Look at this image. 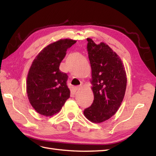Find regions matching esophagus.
Wrapping results in <instances>:
<instances>
[{
	"mask_svg": "<svg viewBox=\"0 0 156 156\" xmlns=\"http://www.w3.org/2000/svg\"><path fill=\"white\" fill-rule=\"evenodd\" d=\"M82 88V86H78V87H75V90H80Z\"/></svg>",
	"mask_w": 156,
	"mask_h": 156,
	"instance_id": "obj_1",
	"label": "esophagus"
}]
</instances>
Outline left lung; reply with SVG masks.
Listing matches in <instances>:
<instances>
[{
	"instance_id": "1",
	"label": "left lung",
	"mask_w": 156,
	"mask_h": 156,
	"mask_svg": "<svg viewBox=\"0 0 156 156\" xmlns=\"http://www.w3.org/2000/svg\"><path fill=\"white\" fill-rule=\"evenodd\" d=\"M87 41L94 101L84 114L89 121L99 123L110 119L120 107L127 76L121 58L108 45L103 42L97 45L90 38Z\"/></svg>"
}]
</instances>
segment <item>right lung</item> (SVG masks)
<instances>
[{"mask_svg": "<svg viewBox=\"0 0 156 156\" xmlns=\"http://www.w3.org/2000/svg\"><path fill=\"white\" fill-rule=\"evenodd\" d=\"M76 41L60 39L45 47L36 56L27 79L29 101L38 113L49 117L61 110L70 91L68 76L59 70V65L66 51Z\"/></svg>", "mask_w": 156, "mask_h": 156, "instance_id": "add662e5", "label": "right lung"}]
</instances>
